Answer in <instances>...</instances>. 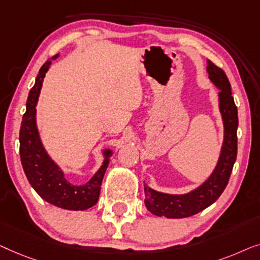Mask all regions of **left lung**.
Returning a JSON list of instances; mask_svg holds the SVG:
<instances>
[{
    "label": "left lung",
    "instance_id": "1",
    "mask_svg": "<svg viewBox=\"0 0 260 260\" xmlns=\"http://www.w3.org/2000/svg\"><path fill=\"white\" fill-rule=\"evenodd\" d=\"M208 79L219 89V111L224 123V141L217 166L199 187L185 194H168L158 192L144 184L145 205L158 217L186 218L202 212L217 200L228 185L237 159V128L238 109L233 100L231 85L222 69L207 60Z\"/></svg>",
    "mask_w": 260,
    "mask_h": 260
}]
</instances>
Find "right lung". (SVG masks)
Wrapping results in <instances>:
<instances>
[{
    "label": "right lung",
    "mask_w": 260,
    "mask_h": 260,
    "mask_svg": "<svg viewBox=\"0 0 260 260\" xmlns=\"http://www.w3.org/2000/svg\"><path fill=\"white\" fill-rule=\"evenodd\" d=\"M58 55L54 56L56 58ZM52 64L48 60L40 69L35 85L30 89L27 100V111L21 122L20 156L23 171L29 184L47 203L72 211H83L94 206L100 196L101 182L107 170L113 152L105 149L104 162L89 181L82 185L69 182L43 147L36 126V105L40 96L43 79Z\"/></svg>",
    "instance_id": "1"
}]
</instances>
